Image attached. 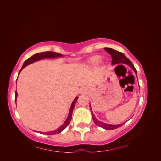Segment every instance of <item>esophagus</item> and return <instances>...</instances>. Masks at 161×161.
I'll list each match as a JSON object with an SVG mask.
<instances>
[{"label": "esophagus", "instance_id": "1", "mask_svg": "<svg viewBox=\"0 0 161 161\" xmlns=\"http://www.w3.org/2000/svg\"><path fill=\"white\" fill-rule=\"evenodd\" d=\"M80 92H81V93H85V92H86V89H81Z\"/></svg>", "mask_w": 161, "mask_h": 161}]
</instances>
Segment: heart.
I'll return each mask as SVG.
<instances>
[{"label": "heart", "mask_w": 161, "mask_h": 161, "mask_svg": "<svg viewBox=\"0 0 161 161\" xmlns=\"http://www.w3.org/2000/svg\"><path fill=\"white\" fill-rule=\"evenodd\" d=\"M100 60V56H95L92 58H91V59L90 60L91 63L92 64H97Z\"/></svg>", "instance_id": "obj_1"}]
</instances>
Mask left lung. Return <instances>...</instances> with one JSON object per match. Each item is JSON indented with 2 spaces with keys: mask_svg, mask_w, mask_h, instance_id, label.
<instances>
[{
  "mask_svg": "<svg viewBox=\"0 0 161 161\" xmlns=\"http://www.w3.org/2000/svg\"><path fill=\"white\" fill-rule=\"evenodd\" d=\"M106 52H108L109 53H110L111 58H112V64L114 65L116 64H118V63H123V64H128V66H130L131 69L134 70V71L135 72L136 75H137V70H136V69L134 68L132 62H131L128 58L126 57L123 53H121L120 52H118L117 50H115L114 49H111V48H104ZM91 108V107H90ZM91 115H92V118L93 119L95 124L99 126L101 128H103L105 130H115L116 128H118L119 127H121V125H123L124 124H118V125H112V124H105L101 122V121H99L96 119V118L95 117L93 113H92L91 111Z\"/></svg>",
  "mask_w": 161,
  "mask_h": 161,
  "instance_id": "1",
  "label": "left lung"
}]
</instances>
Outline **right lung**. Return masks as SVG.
<instances>
[{"label": "right lung", "instance_id": "obj_1", "mask_svg": "<svg viewBox=\"0 0 161 161\" xmlns=\"http://www.w3.org/2000/svg\"><path fill=\"white\" fill-rule=\"evenodd\" d=\"M61 56H62V55L60 54V53H56V52H41V53H36V54H34L33 56H32L30 58H28L27 60H25V62H24L23 65V66L21 68V69L19 72V73H20V72L21 71L22 69H23L25 66H27L29 64H31V63H33L34 62L37 61V60H40L41 59H43V58H56V57H61ZM17 92L16 91V92H15V101L17 99ZM77 99H78V97H76V98H75V99L74 100V101L72 102V103L71 107H70V111H69V116H68L66 120L65 121V122L63 124V125L62 126H60L59 128H58L57 130H56L54 131H49V132H44L46 134L53 135V134H59V133L61 132L62 131L64 130L67 127L68 125H69L70 121H71V119H72V111H73V109H74L75 105L76 103Z\"/></svg>", "mask_w": 161, "mask_h": 161}]
</instances>
